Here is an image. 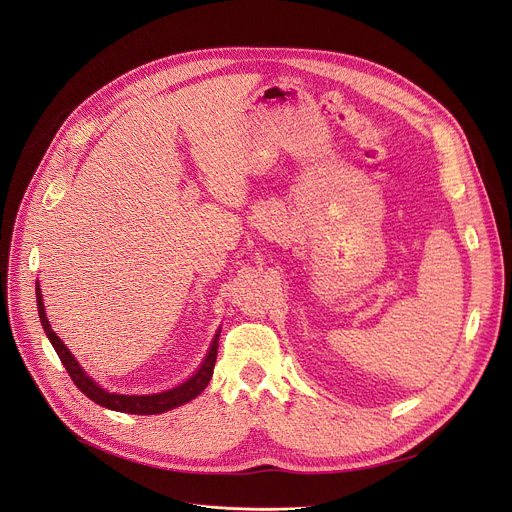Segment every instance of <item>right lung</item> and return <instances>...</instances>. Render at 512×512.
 Returning <instances> with one entry per match:
<instances>
[{
  "label": "right lung",
  "mask_w": 512,
  "mask_h": 512,
  "mask_svg": "<svg viewBox=\"0 0 512 512\" xmlns=\"http://www.w3.org/2000/svg\"><path fill=\"white\" fill-rule=\"evenodd\" d=\"M36 306H38V316L42 322V329L49 337V341L53 343L61 363L65 365L67 374L71 376L73 384L89 398L94 400L100 406H106L110 410H118V412H130V414H159V412H167L175 406H181L185 402H190L192 398H196L198 394L204 392V388L210 384L212 371H214V363H216V353H218V337L220 331L216 333L212 347L206 355V359L202 361V365L198 367L196 374L192 378H188L185 382H181L179 386L165 390V392H155V394H116V392H106L104 388H100L94 380H91L85 371L79 367L77 359L71 355V351L63 345V341L57 337V333L51 329L49 318L44 314V304H42V294L40 288L36 284Z\"/></svg>",
  "instance_id": "right-lung-1"
}]
</instances>
